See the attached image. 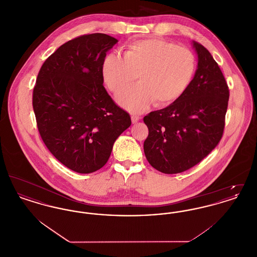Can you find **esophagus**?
Segmentation results:
<instances>
[{"label": "esophagus", "instance_id": "obj_1", "mask_svg": "<svg viewBox=\"0 0 257 257\" xmlns=\"http://www.w3.org/2000/svg\"><path fill=\"white\" fill-rule=\"evenodd\" d=\"M131 120H132V123L135 124V123H137L140 120V116H138L137 114H133V115L131 116Z\"/></svg>", "mask_w": 257, "mask_h": 257}]
</instances>
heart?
Masks as SVG:
<instances>
[{
    "label": "heart",
    "instance_id": "b5f03b06",
    "mask_svg": "<svg viewBox=\"0 0 257 257\" xmlns=\"http://www.w3.org/2000/svg\"><path fill=\"white\" fill-rule=\"evenodd\" d=\"M196 69L194 54L182 46L163 40L146 39L129 46L125 55L108 54L102 63V77L112 92L130 84L139 72L140 83L116 95L123 108L142 111L157 100L167 104L180 97Z\"/></svg>",
    "mask_w": 257,
    "mask_h": 257
}]
</instances>
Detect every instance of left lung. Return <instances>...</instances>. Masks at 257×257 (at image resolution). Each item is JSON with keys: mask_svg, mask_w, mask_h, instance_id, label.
Returning <instances> with one entry per match:
<instances>
[{"mask_svg": "<svg viewBox=\"0 0 257 257\" xmlns=\"http://www.w3.org/2000/svg\"><path fill=\"white\" fill-rule=\"evenodd\" d=\"M192 45L197 66L190 85L167 108L144 117L148 127L146 157L163 173L193 168L217 147L223 133L228 86L209 51L196 41Z\"/></svg>", "mask_w": 257, "mask_h": 257, "instance_id": "left-lung-1", "label": "left lung"}]
</instances>
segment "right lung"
Masks as SVG:
<instances>
[{"label":"right lung","instance_id":"1","mask_svg":"<svg viewBox=\"0 0 257 257\" xmlns=\"http://www.w3.org/2000/svg\"><path fill=\"white\" fill-rule=\"evenodd\" d=\"M118 40L91 34L62 44L44 61L33 94L37 127L50 152L79 173L100 170L129 114L103 86L102 63Z\"/></svg>","mask_w":257,"mask_h":257}]
</instances>
